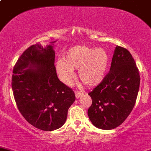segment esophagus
<instances>
[{"mask_svg":"<svg viewBox=\"0 0 151 151\" xmlns=\"http://www.w3.org/2000/svg\"><path fill=\"white\" fill-rule=\"evenodd\" d=\"M75 94H76V98L78 99V98H80L81 97V95H83V92H81V91H76Z\"/></svg>","mask_w":151,"mask_h":151,"instance_id":"obj_1","label":"esophagus"}]
</instances>
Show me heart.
Here are the masks:
<instances>
[{
	"label": "heart",
	"mask_w": 151,
	"mask_h": 151,
	"mask_svg": "<svg viewBox=\"0 0 151 151\" xmlns=\"http://www.w3.org/2000/svg\"><path fill=\"white\" fill-rule=\"evenodd\" d=\"M108 64L109 57L103 49L76 46L57 60L56 72L63 83L70 85L75 77L74 70H78L79 78L85 85L96 86L105 78Z\"/></svg>",
	"instance_id": "obj_1"
}]
</instances>
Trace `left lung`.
<instances>
[{"label": "left lung", "mask_w": 151, "mask_h": 151, "mask_svg": "<svg viewBox=\"0 0 151 151\" xmlns=\"http://www.w3.org/2000/svg\"><path fill=\"white\" fill-rule=\"evenodd\" d=\"M139 82V70L132 54L116 46L109 73L88 94L92 99L88 116L93 125L104 130L121 125L134 106Z\"/></svg>", "instance_id": "obj_1"}]
</instances>
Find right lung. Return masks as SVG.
I'll list each match as a JSON object with an SVG mask.
<instances>
[{
	"instance_id": "add662e5",
	"label": "right lung",
	"mask_w": 151,
	"mask_h": 151,
	"mask_svg": "<svg viewBox=\"0 0 151 151\" xmlns=\"http://www.w3.org/2000/svg\"><path fill=\"white\" fill-rule=\"evenodd\" d=\"M55 42L46 46L38 43L26 49L14 68L12 79L19 112L31 125L43 131L63 127L76 100L73 91L57 77Z\"/></svg>"
}]
</instances>
